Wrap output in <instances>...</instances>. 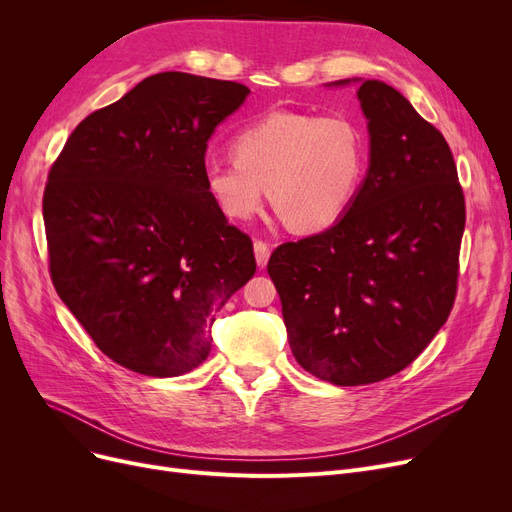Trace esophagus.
<instances>
[{
	"label": "esophagus",
	"instance_id": "obj_1",
	"mask_svg": "<svg viewBox=\"0 0 512 512\" xmlns=\"http://www.w3.org/2000/svg\"><path fill=\"white\" fill-rule=\"evenodd\" d=\"M253 249H255V259H257V265L259 267H265L267 261H270V245L263 240H255L253 242Z\"/></svg>",
	"mask_w": 512,
	"mask_h": 512
}]
</instances>
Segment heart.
I'll list each match as a JSON object with an SVG mask.
<instances>
[{"label":"heart","instance_id":"1","mask_svg":"<svg viewBox=\"0 0 512 512\" xmlns=\"http://www.w3.org/2000/svg\"><path fill=\"white\" fill-rule=\"evenodd\" d=\"M232 153L205 170L207 193L228 220L253 218L270 186L272 203L292 230L317 232L351 207L369 149L351 118L280 110L240 128Z\"/></svg>","mask_w":512,"mask_h":512}]
</instances>
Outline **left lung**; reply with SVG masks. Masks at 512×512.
Wrapping results in <instances>:
<instances>
[{
  "label": "left lung",
  "instance_id": "1",
  "mask_svg": "<svg viewBox=\"0 0 512 512\" xmlns=\"http://www.w3.org/2000/svg\"><path fill=\"white\" fill-rule=\"evenodd\" d=\"M357 95L371 137L363 186L332 228L284 242L267 263L294 359L336 386L382 382L434 340L456 299L465 232L442 132L380 80Z\"/></svg>",
  "mask_w": 512,
  "mask_h": 512
}]
</instances>
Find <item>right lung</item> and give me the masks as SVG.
Returning a JSON list of instances; mask_svg holds the SVG:
<instances>
[{
	"label": "right lung",
	"instance_id": "1",
	"mask_svg": "<svg viewBox=\"0 0 512 512\" xmlns=\"http://www.w3.org/2000/svg\"><path fill=\"white\" fill-rule=\"evenodd\" d=\"M249 87L159 72L89 114L43 193L49 274L114 363L153 378L201 365L224 303L255 270L249 234L205 188L207 141Z\"/></svg>",
	"mask_w": 512,
	"mask_h": 512
}]
</instances>
